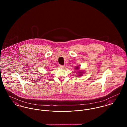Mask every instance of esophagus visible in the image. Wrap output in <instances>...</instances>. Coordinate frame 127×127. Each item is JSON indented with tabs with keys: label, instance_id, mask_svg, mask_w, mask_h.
<instances>
[{
	"label": "esophagus",
	"instance_id": "34e87169",
	"mask_svg": "<svg viewBox=\"0 0 127 127\" xmlns=\"http://www.w3.org/2000/svg\"><path fill=\"white\" fill-rule=\"evenodd\" d=\"M60 67L61 68H64L65 67V66L63 65H60Z\"/></svg>",
	"mask_w": 127,
	"mask_h": 127
}]
</instances>
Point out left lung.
Returning <instances> with one entry per match:
<instances>
[{"instance_id":"1","label":"left lung","mask_w":127,"mask_h":127,"mask_svg":"<svg viewBox=\"0 0 127 127\" xmlns=\"http://www.w3.org/2000/svg\"><path fill=\"white\" fill-rule=\"evenodd\" d=\"M75 69L76 70H77L78 71L77 73L78 74V76H82L84 74V73H85V72L84 71V70H80V67L79 66H76V67L75 68Z\"/></svg>"}]
</instances>
